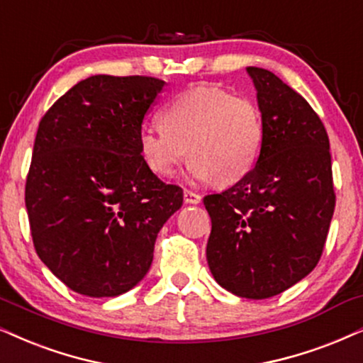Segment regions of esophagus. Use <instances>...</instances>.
<instances>
[{
    "label": "esophagus",
    "instance_id": "1",
    "mask_svg": "<svg viewBox=\"0 0 363 363\" xmlns=\"http://www.w3.org/2000/svg\"><path fill=\"white\" fill-rule=\"evenodd\" d=\"M183 200H185V203H191V205H196L201 201V196L199 193L191 191V190H185L183 191Z\"/></svg>",
    "mask_w": 363,
    "mask_h": 363
}]
</instances>
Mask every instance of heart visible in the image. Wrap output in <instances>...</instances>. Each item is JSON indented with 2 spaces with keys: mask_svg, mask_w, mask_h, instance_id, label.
I'll return each mask as SVG.
<instances>
[{
  "mask_svg": "<svg viewBox=\"0 0 363 363\" xmlns=\"http://www.w3.org/2000/svg\"><path fill=\"white\" fill-rule=\"evenodd\" d=\"M162 130L140 135V155L155 175L175 177L190 157V173L201 182L233 185L253 170L262 152L263 118L250 98L223 88L195 86L160 115Z\"/></svg>",
  "mask_w": 363,
  "mask_h": 363,
  "instance_id": "heart-1",
  "label": "heart"
}]
</instances>
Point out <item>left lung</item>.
<instances>
[{
    "mask_svg": "<svg viewBox=\"0 0 363 363\" xmlns=\"http://www.w3.org/2000/svg\"><path fill=\"white\" fill-rule=\"evenodd\" d=\"M263 118L253 170L206 195V260L213 279L245 298L279 295L322 257L335 210L332 155L322 120L302 95L268 69L248 67Z\"/></svg>",
    "mask_w": 363,
    "mask_h": 363,
    "instance_id": "obj_1",
    "label": "left lung"
}]
</instances>
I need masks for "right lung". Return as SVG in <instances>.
<instances>
[{
	"label": "right lung",
	"instance_id": "right-lung-1",
	"mask_svg": "<svg viewBox=\"0 0 363 363\" xmlns=\"http://www.w3.org/2000/svg\"><path fill=\"white\" fill-rule=\"evenodd\" d=\"M164 86L152 77H89L38 126L25 203L41 262L86 296L125 294L147 275L160 228L183 203L145 164V115Z\"/></svg>",
	"mask_w": 363,
	"mask_h": 363
}]
</instances>
